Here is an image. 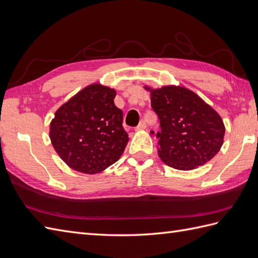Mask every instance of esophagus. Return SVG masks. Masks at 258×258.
Masks as SVG:
<instances>
[{
    "instance_id": "34e87169",
    "label": "esophagus",
    "mask_w": 258,
    "mask_h": 258,
    "mask_svg": "<svg viewBox=\"0 0 258 258\" xmlns=\"http://www.w3.org/2000/svg\"><path fill=\"white\" fill-rule=\"evenodd\" d=\"M146 126H147V125H146V122H145V121L143 120V121H141V123H140V124L137 125L135 130H136V131H142V130H145V128H146Z\"/></svg>"
}]
</instances>
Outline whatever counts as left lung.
<instances>
[{
  "label": "left lung",
  "instance_id": "obj_1",
  "mask_svg": "<svg viewBox=\"0 0 258 258\" xmlns=\"http://www.w3.org/2000/svg\"><path fill=\"white\" fill-rule=\"evenodd\" d=\"M150 90L151 108L159 118L158 155L167 166L193 170L216 156L223 144L224 125L220 115L184 87L164 86ZM155 134L154 131L150 132Z\"/></svg>",
  "mask_w": 258,
  "mask_h": 258
}]
</instances>
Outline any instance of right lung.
Returning a JSON list of instances; mask_svg holds the SVG:
<instances>
[{
  "mask_svg": "<svg viewBox=\"0 0 258 258\" xmlns=\"http://www.w3.org/2000/svg\"><path fill=\"white\" fill-rule=\"evenodd\" d=\"M114 89L94 84L55 112L50 140L61 159L78 172H101L122 156L128 142Z\"/></svg>",
  "mask_w": 258,
  "mask_h": 258,
  "instance_id": "1",
  "label": "right lung"
}]
</instances>
